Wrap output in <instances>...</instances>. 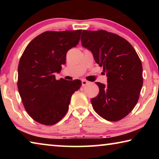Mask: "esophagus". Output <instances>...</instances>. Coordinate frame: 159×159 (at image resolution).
<instances>
[{
    "mask_svg": "<svg viewBox=\"0 0 159 159\" xmlns=\"http://www.w3.org/2000/svg\"><path fill=\"white\" fill-rule=\"evenodd\" d=\"M88 83H89V82H88V80H84V79H83V80H82V86H85L86 85H87L88 84Z\"/></svg>",
    "mask_w": 159,
    "mask_h": 159,
    "instance_id": "34e87169",
    "label": "esophagus"
}]
</instances>
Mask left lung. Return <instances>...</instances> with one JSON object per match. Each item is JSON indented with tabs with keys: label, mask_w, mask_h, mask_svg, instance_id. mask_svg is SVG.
I'll use <instances>...</instances> for the list:
<instances>
[{
	"label": "left lung",
	"mask_w": 159,
	"mask_h": 159,
	"mask_svg": "<svg viewBox=\"0 0 159 159\" xmlns=\"http://www.w3.org/2000/svg\"><path fill=\"white\" fill-rule=\"evenodd\" d=\"M80 41L107 76V85L96 83L99 92L91 99L93 109L109 121L122 119L139 99L143 84L140 59L130 43L111 32L83 30Z\"/></svg>",
	"instance_id": "8db88e82"
}]
</instances>
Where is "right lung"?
<instances>
[{
    "label": "right lung",
    "instance_id": "1",
    "mask_svg": "<svg viewBox=\"0 0 159 159\" xmlns=\"http://www.w3.org/2000/svg\"><path fill=\"white\" fill-rule=\"evenodd\" d=\"M81 30L45 31L29 43L18 65L17 88L24 107L36 122L51 125L69 109L71 96L81 86L80 80H56L66 64V52L76 47Z\"/></svg>",
    "mask_w": 159,
    "mask_h": 159
}]
</instances>
